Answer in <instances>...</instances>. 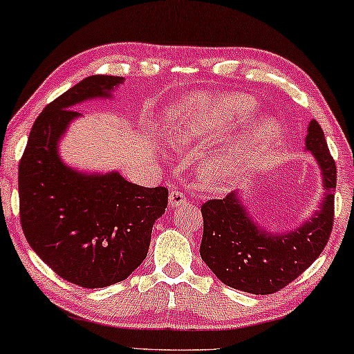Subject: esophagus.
<instances>
[{"mask_svg":"<svg viewBox=\"0 0 354 354\" xmlns=\"http://www.w3.org/2000/svg\"><path fill=\"white\" fill-rule=\"evenodd\" d=\"M168 201H170V206H179L187 203V197L186 194L181 192V190H171L170 195H168Z\"/></svg>","mask_w":354,"mask_h":354,"instance_id":"1","label":"esophagus"}]
</instances>
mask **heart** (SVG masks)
<instances>
[{
	"mask_svg": "<svg viewBox=\"0 0 354 354\" xmlns=\"http://www.w3.org/2000/svg\"><path fill=\"white\" fill-rule=\"evenodd\" d=\"M254 111V102L243 94L227 96H195L179 104L171 115L170 143L181 151L211 147L225 140L230 132L243 126ZM280 127L265 120L206 162L203 176L207 183L223 184L236 178L249 160L260 159L276 147Z\"/></svg>",
	"mask_w": 354,
	"mask_h": 354,
	"instance_id": "1",
	"label": "heart"
}]
</instances>
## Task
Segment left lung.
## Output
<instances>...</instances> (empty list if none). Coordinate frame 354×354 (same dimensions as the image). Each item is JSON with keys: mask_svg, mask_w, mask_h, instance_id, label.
Here are the masks:
<instances>
[{"mask_svg": "<svg viewBox=\"0 0 354 354\" xmlns=\"http://www.w3.org/2000/svg\"><path fill=\"white\" fill-rule=\"evenodd\" d=\"M306 148L317 157L326 189L310 221L287 234H272L250 221L236 194L201 205L203 238L200 255L228 287L252 295H271L298 279L322 254L333 232L337 168L323 129L308 124Z\"/></svg>", "mask_w": 354, "mask_h": 354, "instance_id": "left-lung-1", "label": "left lung"}]
</instances>
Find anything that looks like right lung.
I'll return each mask as SVG.
<instances>
[{
	"label": "right lung",
	"mask_w": 354,
	"mask_h": 354,
	"mask_svg": "<svg viewBox=\"0 0 354 354\" xmlns=\"http://www.w3.org/2000/svg\"><path fill=\"white\" fill-rule=\"evenodd\" d=\"M121 77L91 75L37 116L19 164L20 222L32 250L59 277L83 288L127 279L147 258L167 187H142L120 173L85 175L58 156L59 137L80 113L72 105L106 97Z\"/></svg>",
	"instance_id": "right-lung-1"
}]
</instances>
